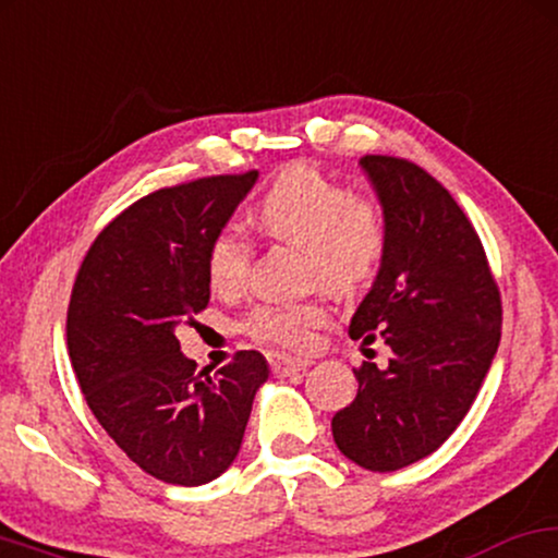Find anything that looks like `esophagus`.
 <instances>
[{
    "instance_id": "obj_1",
    "label": "esophagus",
    "mask_w": 558,
    "mask_h": 558,
    "mask_svg": "<svg viewBox=\"0 0 558 558\" xmlns=\"http://www.w3.org/2000/svg\"><path fill=\"white\" fill-rule=\"evenodd\" d=\"M269 366H271L274 376H289V374L302 372V368H307L310 361H305V359H294V356H281V353H274V356H269Z\"/></svg>"
}]
</instances>
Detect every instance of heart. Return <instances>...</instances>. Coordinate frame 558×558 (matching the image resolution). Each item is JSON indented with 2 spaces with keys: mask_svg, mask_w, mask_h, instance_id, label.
Instances as JSON below:
<instances>
[{
  "mask_svg": "<svg viewBox=\"0 0 558 558\" xmlns=\"http://www.w3.org/2000/svg\"><path fill=\"white\" fill-rule=\"evenodd\" d=\"M256 222L274 241L305 251V277L330 292L351 294L376 271L385 253V220L368 199L351 197L313 166L294 163L279 173L256 207ZM251 269V245L222 230L209 245L207 279L215 292H238ZM328 317L323 302L266 305L251 315L253 338L284 349H307Z\"/></svg>",
  "mask_w": 558,
  "mask_h": 558,
  "instance_id": "heart-1",
  "label": "heart"
}]
</instances>
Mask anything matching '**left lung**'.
<instances>
[{
  "instance_id": "8db88e82",
  "label": "left lung",
  "mask_w": 558,
  "mask_h": 558,
  "mask_svg": "<svg viewBox=\"0 0 558 558\" xmlns=\"http://www.w3.org/2000/svg\"><path fill=\"white\" fill-rule=\"evenodd\" d=\"M385 217L379 271L349 332L376 336L385 368L364 361L359 392L332 415L338 451L368 472L430 456L464 421L500 345V294L464 209L421 166L389 156L359 161Z\"/></svg>"
}]
</instances>
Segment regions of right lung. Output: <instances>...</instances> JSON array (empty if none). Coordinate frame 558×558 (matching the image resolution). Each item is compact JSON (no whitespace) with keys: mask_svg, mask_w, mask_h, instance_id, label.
Instances as JSON below:
<instances>
[{"mask_svg":"<svg viewBox=\"0 0 558 558\" xmlns=\"http://www.w3.org/2000/svg\"><path fill=\"white\" fill-rule=\"evenodd\" d=\"M258 171L213 177L137 199L86 253L71 292L66 341L94 417L143 472L199 487L241 451L269 364L241 351L197 372L177 330L209 302L207 253Z\"/></svg>","mask_w":558,"mask_h":558,"instance_id":"right-lung-1","label":"right lung"}]
</instances>
